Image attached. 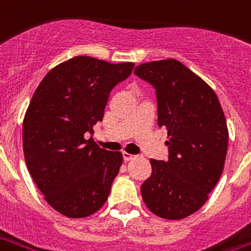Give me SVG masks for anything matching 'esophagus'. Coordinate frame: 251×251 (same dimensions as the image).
Instances as JSON below:
<instances>
[{"label": "esophagus", "instance_id": "34e87169", "mask_svg": "<svg viewBox=\"0 0 251 251\" xmlns=\"http://www.w3.org/2000/svg\"><path fill=\"white\" fill-rule=\"evenodd\" d=\"M122 157H124V161H125V162H127V161H130V159L134 158L135 155H133V154H129L127 151H122Z\"/></svg>", "mask_w": 251, "mask_h": 251}]
</instances>
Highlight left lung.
Listing matches in <instances>:
<instances>
[{
  "instance_id": "8db88e82",
  "label": "left lung",
  "mask_w": 251,
  "mask_h": 251,
  "mask_svg": "<svg viewBox=\"0 0 251 251\" xmlns=\"http://www.w3.org/2000/svg\"><path fill=\"white\" fill-rule=\"evenodd\" d=\"M135 75L153 85L158 126L168 129L169 159H150L151 176L141 186L153 214L182 220L209 198L224 172L229 130L214 90L177 59L138 65Z\"/></svg>"
}]
</instances>
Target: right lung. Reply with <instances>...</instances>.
I'll return each mask as SVG.
<instances>
[{"instance_id":"obj_1","label":"right lung","mask_w":251,"mask_h":251,"mask_svg":"<svg viewBox=\"0 0 251 251\" xmlns=\"http://www.w3.org/2000/svg\"><path fill=\"white\" fill-rule=\"evenodd\" d=\"M133 68L78 55L51 69L31 97L22 124L25 162L45 201L68 218L94 214L110 194L122 154L86 135L102 121L111 89Z\"/></svg>"}]
</instances>
